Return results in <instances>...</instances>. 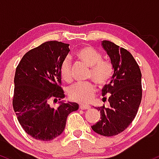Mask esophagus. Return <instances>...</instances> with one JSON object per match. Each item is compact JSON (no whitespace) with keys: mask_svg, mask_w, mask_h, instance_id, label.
<instances>
[{"mask_svg":"<svg viewBox=\"0 0 159 159\" xmlns=\"http://www.w3.org/2000/svg\"><path fill=\"white\" fill-rule=\"evenodd\" d=\"M80 108L81 110H89L91 108L90 106H88V105H84V104H80Z\"/></svg>","mask_w":159,"mask_h":159,"instance_id":"esophagus-1","label":"esophagus"}]
</instances>
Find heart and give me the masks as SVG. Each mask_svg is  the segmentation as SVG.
Returning a JSON list of instances; mask_svg holds the SVG:
<instances>
[{"mask_svg": "<svg viewBox=\"0 0 159 159\" xmlns=\"http://www.w3.org/2000/svg\"><path fill=\"white\" fill-rule=\"evenodd\" d=\"M76 58L84 65L90 67L89 77L100 88L105 86L111 80L114 73L113 65L102 61V56L98 51L89 46L80 48L76 52ZM60 76L66 83L71 81L70 62L66 58L60 65ZM95 86L92 83H77L70 87L67 94L70 100L82 103L90 102L95 94Z\"/></svg>", "mask_w": 159, "mask_h": 159, "instance_id": "heart-1", "label": "heart"}]
</instances>
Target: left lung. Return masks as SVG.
Listing matches in <instances>:
<instances>
[{"instance_id": "left-lung-1", "label": "left lung", "mask_w": 159, "mask_h": 159, "mask_svg": "<svg viewBox=\"0 0 159 159\" xmlns=\"http://www.w3.org/2000/svg\"><path fill=\"white\" fill-rule=\"evenodd\" d=\"M101 46L110 57L114 73L111 81L102 89L103 101L110 107H96L101 120L92 126L94 132L105 137L119 134L136 116L142 99L141 72L132 55L113 42L103 40Z\"/></svg>"}]
</instances>
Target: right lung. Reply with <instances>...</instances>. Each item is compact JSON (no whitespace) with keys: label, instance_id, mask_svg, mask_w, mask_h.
Returning a JSON list of instances; mask_svg holds the SVG:
<instances>
[{"label":"right lung","instance_id":"add662e5","mask_svg":"<svg viewBox=\"0 0 159 159\" xmlns=\"http://www.w3.org/2000/svg\"><path fill=\"white\" fill-rule=\"evenodd\" d=\"M69 52V44L48 41L28 51L16 70L12 107L23 129L36 140L61 134L69 114L79 109L78 103L62 100L60 65ZM52 99L60 101L58 108L49 106Z\"/></svg>","mask_w":159,"mask_h":159}]
</instances>
